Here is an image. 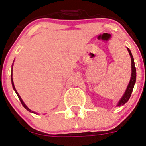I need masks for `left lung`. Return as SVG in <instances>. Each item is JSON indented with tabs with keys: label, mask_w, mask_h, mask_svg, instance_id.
Returning <instances> with one entry per match:
<instances>
[{
	"label": "left lung",
	"mask_w": 146,
	"mask_h": 146,
	"mask_svg": "<svg viewBox=\"0 0 146 146\" xmlns=\"http://www.w3.org/2000/svg\"><path fill=\"white\" fill-rule=\"evenodd\" d=\"M127 50H128L129 54H130V58H131V62H132L131 78H130V83H129L128 86H127V89H126V91H125V94H124L123 96H122V97L121 98L120 100H119L117 106L123 105V104H125V103H126V102L129 100L130 96H131L132 92H133V88H134V85H135V81H136V69H135V67L134 59H133V54H132L131 51L130 50V49L127 48Z\"/></svg>",
	"instance_id": "1"
}]
</instances>
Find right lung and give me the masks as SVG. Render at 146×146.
Returning a JSON list of instances; mask_svg holds the SVG:
<instances>
[{
    "label": "right lung",
    "mask_w": 146,
    "mask_h": 146,
    "mask_svg": "<svg viewBox=\"0 0 146 146\" xmlns=\"http://www.w3.org/2000/svg\"><path fill=\"white\" fill-rule=\"evenodd\" d=\"M11 83H12V86H13V89H14V91H15V92H16V94H17V96H18V97H19V100L21 101V104H22V105L24 106V108L26 109V110H28L29 111H30V112H33V111H32V110H30L28 108V107H27V105H26L25 104H24V102H23V100L22 99H21V96H19V94H18V92H17V91H16V88H15V86H14V84H13V78H12V73H11ZM33 113H35V112H33ZM35 114H36V113H35Z\"/></svg>",
    "instance_id": "obj_1"
}]
</instances>
